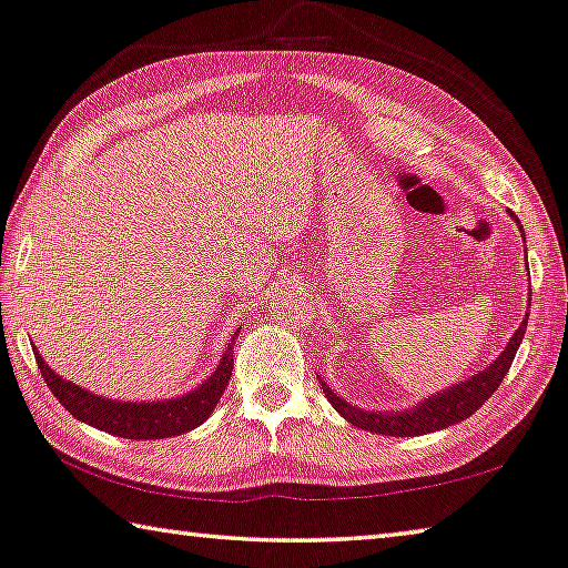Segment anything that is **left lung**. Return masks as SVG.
<instances>
[{"label":"left lung","instance_id":"1","mask_svg":"<svg viewBox=\"0 0 568 568\" xmlns=\"http://www.w3.org/2000/svg\"><path fill=\"white\" fill-rule=\"evenodd\" d=\"M526 323H528V318H524V323L518 325V331L514 333L511 343L506 345V351L498 355V358L488 365L486 371L476 373V376L466 383H456L454 388L438 393V396H434V398H426L420 406L410 408L406 413L361 410L335 396V393L325 386V381H321V386H323L325 398L333 403L335 410H338L343 418H348L353 426L371 430V434H381V436L434 434V430L454 426V423H460L468 416H474V413L494 396L498 386L504 383L508 368H511L518 345H521V341H524Z\"/></svg>","mask_w":568,"mask_h":568}]
</instances>
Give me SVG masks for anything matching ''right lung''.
<instances>
[{"label":"right lung","mask_w":568,"mask_h":568,"mask_svg":"<svg viewBox=\"0 0 568 568\" xmlns=\"http://www.w3.org/2000/svg\"><path fill=\"white\" fill-rule=\"evenodd\" d=\"M240 333V331H237ZM233 335V341L237 338ZM233 348L227 351L220 361L217 371L210 376L203 386L195 388L187 396H180L175 400H158V403H120L110 398H100L94 393L84 390L74 383L64 381L42 361V355L34 348L37 368H40L42 378L54 398L72 413L77 420L90 423V426L104 430V434L134 438V440H152V438H170L180 436L185 430L200 426L213 408L217 406L220 396L227 388V381L233 376Z\"/></svg>","instance_id":"right-lung-1"}]
</instances>
